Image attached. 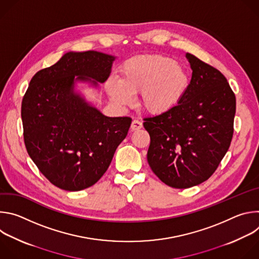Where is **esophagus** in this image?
Wrapping results in <instances>:
<instances>
[{
  "label": "esophagus",
  "mask_w": 259,
  "mask_h": 259,
  "mask_svg": "<svg viewBox=\"0 0 259 259\" xmlns=\"http://www.w3.org/2000/svg\"><path fill=\"white\" fill-rule=\"evenodd\" d=\"M142 128V123L138 120H134L131 124V130L132 131H137V130H140Z\"/></svg>",
  "instance_id": "34e87169"
}]
</instances>
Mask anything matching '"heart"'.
<instances>
[{
  "mask_svg": "<svg viewBox=\"0 0 259 259\" xmlns=\"http://www.w3.org/2000/svg\"><path fill=\"white\" fill-rule=\"evenodd\" d=\"M191 77L182 63L164 55L154 54L127 60L120 69V81L109 79L106 92L116 104L129 106L133 96L152 116L166 115L180 103L188 92Z\"/></svg>",
  "mask_w": 259,
  "mask_h": 259,
  "instance_id": "heart-1",
  "label": "heart"
}]
</instances>
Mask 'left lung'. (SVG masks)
<instances>
[{
  "label": "left lung",
  "instance_id": "left-lung-1",
  "mask_svg": "<svg viewBox=\"0 0 259 259\" xmlns=\"http://www.w3.org/2000/svg\"><path fill=\"white\" fill-rule=\"evenodd\" d=\"M193 70L188 92L172 112L144 119L151 136L147 162L174 189L207 180L231 145L236 96L218 69L186 53Z\"/></svg>",
  "mask_w": 259,
  "mask_h": 259
}]
</instances>
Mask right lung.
I'll use <instances>...</instances> for the list:
<instances>
[{
    "label": "right lung",
    "instance_id": "right-lung-1",
    "mask_svg": "<svg viewBox=\"0 0 259 259\" xmlns=\"http://www.w3.org/2000/svg\"><path fill=\"white\" fill-rule=\"evenodd\" d=\"M116 59L69 51L29 82L21 104L24 143L42 174L61 190L92 187L127 136L130 118L104 116L79 89V84L95 89L104 84Z\"/></svg>",
    "mask_w": 259,
    "mask_h": 259
}]
</instances>
